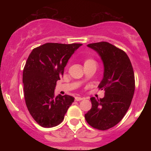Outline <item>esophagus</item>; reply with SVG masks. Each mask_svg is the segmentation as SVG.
Returning a JSON list of instances; mask_svg holds the SVG:
<instances>
[{"mask_svg":"<svg viewBox=\"0 0 151 151\" xmlns=\"http://www.w3.org/2000/svg\"><path fill=\"white\" fill-rule=\"evenodd\" d=\"M75 100L76 101H80L81 100H83V98H81V97H76Z\"/></svg>","mask_w":151,"mask_h":151,"instance_id":"obj_1","label":"esophagus"}]
</instances>
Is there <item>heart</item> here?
<instances>
[{
    "instance_id": "1",
    "label": "heart",
    "mask_w": 151,
    "mask_h": 151,
    "mask_svg": "<svg viewBox=\"0 0 151 151\" xmlns=\"http://www.w3.org/2000/svg\"><path fill=\"white\" fill-rule=\"evenodd\" d=\"M87 61H92V59H87V60H86V62H87Z\"/></svg>"
}]
</instances>
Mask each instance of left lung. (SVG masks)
<instances>
[{"mask_svg":"<svg viewBox=\"0 0 151 151\" xmlns=\"http://www.w3.org/2000/svg\"><path fill=\"white\" fill-rule=\"evenodd\" d=\"M101 56L104 78L98 85L105 90L103 98H90L92 108L84 115L88 124L98 130L109 129L117 124L129 109L135 90L132 65L128 55L107 42L87 45Z\"/></svg>","mask_w":151,"mask_h":151,"instance_id":"8db88e82","label":"left lung"}]
</instances>
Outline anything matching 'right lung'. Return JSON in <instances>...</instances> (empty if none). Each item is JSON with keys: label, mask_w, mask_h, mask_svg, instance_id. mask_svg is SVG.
<instances>
[{"label": "right lung", "mask_w": 151, "mask_h": 151, "mask_svg": "<svg viewBox=\"0 0 151 151\" xmlns=\"http://www.w3.org/2000/svg\"><path fill=\"white\" fill-rule=\"evenodd\" d=\"M82 44L45 43L33 49L23 69L26 106L34 120L44 128L60 124L74 101L70 95L55 96L56 81L74 52Z\"/></svg>", "instance_id": "obj_1"}]
</instances>
